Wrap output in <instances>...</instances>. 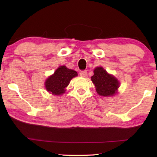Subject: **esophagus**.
I'll return each instance as SVG.
<instances>
[{
  "mask_svg": "<svg viewBox=\"0 0 157 157\" xmlns=\"http://www.w3.org/2000/svg\"><path fill=\"white\" fill-rule=\"evenodd\" d=\"M79 75H80V76L82 77V78H85V77H86V75H87L86 71H81V72L79 73Z\"/></svg>",
  "mask_w": 157,
  "mask_h": 157,
  "instance_id": "1",
  "label": "esophagus"
}]
</instances>
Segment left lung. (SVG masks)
<instances>
[{
    "label": "left lung",
    "mask_w": 157,
    "mask_h": 157,
    "mask_svg": "<svg viewBox=\"0 0 157 157\" xmlns=\"http://www.w3.org/2000/svg\"><path fill=\"white\" fill-rule=\"evenodd\" d=\"M91 80L95 84L98 94L102 96L113 95L119 87L118 79L108 74L102 67H97L95 69Z\"/></svg>",
    "instance_id": "obj_1"
}]
</instances>
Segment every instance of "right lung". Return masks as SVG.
Listing matches in <instances>:
<instances>
[{
	"mask_svg": "<svg viewBox=\"0 0 157 157\" xmlns=\"http://www.w3.org/2000/svg\"><path fill=\"white\" fill-rule=\"evenodd\" d=\"M77 75L78 73L76 71L68 69L65 66H61L52 75L47 79L46 89L52 94L57 95L63 94L71 79Z\"/></svg>",
	"mask_w": 157,
	"mask_h": 157,
	"instance_id": "obj_1",
	"label": "right lung"
}]
</instances>
